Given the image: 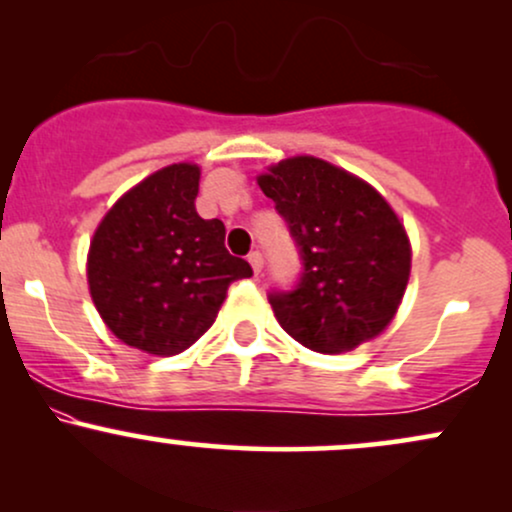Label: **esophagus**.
Here are the masks:
<instances>
[{
	"label": "esophagus",
	"mask_w": 512,
	"mask_h": 512,
	"mask_svg": "<svg viewBox=\"0 0 512 512\" xmlns=\"http://www.w3.org/2000/svg\"><path fill=\"white\" fill-rule=\"evenodd\" d=\"M248 262L252 264V272H255V274H260V272H262V267H264V257H262V252H260V250L250 252V255H248Z\"/></svg>",
	"instance_id": "esophagus-1"
}]
</instances>
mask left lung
Masks as SVG:
<instances>
[{
	"instance_id": "8db88e82",
	"label": "left lung",
	"mask_w": 512,
	"mask_h": 512,
	"mask_svg": "<svg viewBox=\"0 0 512 512\" xmlns=\"http://www.w3.org/2000/svg\"><path fill=\"white\" fill-rule=\"evenodd\" d=\"M257 182L301 255L296 284L269 291L279 325L320 354L351 351L383 332L411 269L409 238L390 204L313 156L286 158Z\"/></svg>"
}]
</instances>
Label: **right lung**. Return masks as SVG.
Masks as SVG:
<instances>
[{"mask_svg": "<svg viewBox=\"0 0 512 512\" xmlns=\"http://www.w3.org/2000/svg\"><path fill=\"white\" fill-rule=\"evenodd\" d=\"M199 168L173 163L105 214L88 250V289L117 339L175 356L214 325L228 286L252 267L223 245L226 226L195 209Z\"/></svg>", "mask_w": 512, "mask_h": 512, "instance_id": "right-lung-1", "label": "right lung"}]
</instances>
